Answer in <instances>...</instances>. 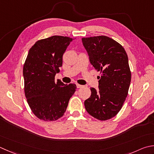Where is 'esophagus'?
I'll list each match as a JSON object with an SVG mask.
<instances>
[{"mask_svg": "<svg viewBox=\"0 0 154 154\" xmlns=\"http://www.w3.org/2000/svg\"><path fill=\"white\" fill-rule=\"evenodd\" d=\"M76 85H77V88H81V87H83V85H79V84H78V83H77V84H76Z\"/></svg>", "mask_w": 154, "mask_h": 154, "instance_id": "34e87169", "label": "esophagus"}]
</instances>
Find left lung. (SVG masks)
<instances>
[{
  "instance_id": "left-lung-1",
  "label": "left lung",
  "mask_w": 154,
  "mask_h": 154,
  "mask_svg": "<svg viewBox=\"0 0 154 154\" xmlns=\"http://www.w3.org/2000/svg\"><path fill=\"white\" fill-rule=\"evenodd\" d=\"M89 61L96 71L99 89L84 102L87 113L101 121L116 116L127 97L131 82L128 57L121 45L106 36L83 38Z\"/></svg>"
}]
</instances>
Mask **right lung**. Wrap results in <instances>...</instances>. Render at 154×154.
Wrapping results in <instances>:
<instances>
[{
    "instance_id": "add662e5",
    "label": "right lung",
    "mask_w": 154,
    "mask_h": 154,
    "mask_svg": "<svg viewBox=\"0 0 154 154\" xmlns=\"http://www.w3.org/2000/svg\"><path fill=\"white\" fill-rule=\"evenodd\" d=\"M74 38L63 36L41 39L30 49L23 67L25 93L32 113L45 122L61 117L76 90L74 83L55 81L63 55Z\"/></svg>"
}]
</instances>
